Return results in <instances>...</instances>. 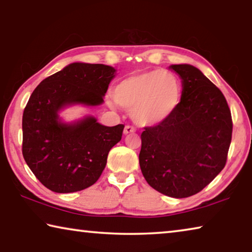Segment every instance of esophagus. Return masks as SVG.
<instances>
[{
  "mask_svg": "<svg viewBox=\"0 0 252 252\" xmlns=\"http://www.w3.org/2000/svg\"><path fill=\"white\" fill-rule=\"evenodd\" d=\"M133 132H135V129L132 126H126L125 130H123V133L125 134H129V133H133Z\"/></svg>",
  "mask_w": 252,
  "mask_h": 252,
  "instance_id": "obj_1",
  "label": "esophagus"
}]
</instances>
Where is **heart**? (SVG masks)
Here are the masks:
<instances>
[{
	"mask_svg": "<svg viewBox=\"0 0 252 252\" xmlns=\"http://www.w3.org/2000/svg\"><path fill=\"white\" fill-rule=\"evenodd\" d=\"M114 100L131 111L136 125H160L174 113L181 102L182 87L176 74L155 70L132 74L114 89ZM110 105L113 102L110 101Z\"/></svg>",
	"mask_w": 252,
	"mask_h": 252,
	"instance_id": "1",
	"label": "heart"
}]
</instances>
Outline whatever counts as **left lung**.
Instances as JSON below:
<instances>
[{
	"label": "left lung",
	"mask_w": 252,
	"mask_h": 252,
	"mask_svg": "<svg viewBox=\"0 0 252 252\" xmlns=\"http://www.w3.org/2000/svg\"><path fill=\"white\" fill-rule=\"evenodd\" d=\"M182 97L171 117L141 133L140 168L153 189L187 198L207 187L227 162L231 112L218 88L190 64H173Z\"/></svg>",
	"instance_id": "left-lung-1"
}]
</instances>
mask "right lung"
<instances>
[{
	"instance_id": "obj_1",
	"label": "right lung",
	"mask_w": 252,
	"mask_h": 252,
	"mask_svg": "<svg viewBox=\"0 0 252 252\" xmlns=\"http://www.w3.org/2000/svg\"><path fill=\"white\" fill-rule=\"evenodd\" d=\"M114 73L109 65L71 63L42 81L30 96L22 119L23 158L51 191L70 193L94 185L111 148L121 140L123 125L105 126L93 117L64 123L59 117L67 105L103 103Z\"/></svg>"
}]
</instances>
